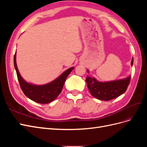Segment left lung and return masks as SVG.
I'll return each mask as SVG.
<instances>
[{
	"mask_svg": "<svg viewBox=\"0 0 147 147\" xmlns=\"http://www.w3.org/2000/svg\"><path fill=\"white\" fill-rule=\"evenodd\" d=\"M134 59L131 60V66L133 65ZM88 73L90 72L87 70ZM131 75L123 79L109 82H99L94 77L87 75L86 82L91 95L96 99L102 100H110L121 96L127 90L130 82Z\"/></svg>",
	"mask_w": 147,
	"mask_h": 147,
	"instance_id": "obj_1",
	"label": "left lung"
}]
</instances>
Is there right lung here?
Here are the masks:
<instances>
[{
	"instance_id": "obj_1",
	"label": "right lung",
	"mask_w": 147,
	"mask_h": 147,
	"mask_svg": "<svg viewBox=\"0 0 147 147\" xmlns=\"http://www.w3.org/2000/svg\"><path fill=\"white\" fill-rule=\"evenodd\" d=\"M16 57V52L14 56V66L21 90L29 99L39 104H48L56 99L63 90L67 77L74 69V67H72L67 69L50 83L37 85L27 82L21 76L17 67Z\"/></svg>"
}]
</instances>
